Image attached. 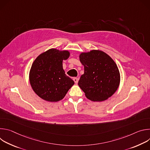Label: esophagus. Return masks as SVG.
Masks as SVG:
<instances>
[{"mask_svg": "<svg viewBox=\"0 0 150 150\" xmlns=\"http://www.w3.org/2000/svg\"><path fill=\"white\" fill-rule=\"evenodd\" d=\"M74 82H75V83H78V79L77 78H74Z\"/></svg>", "mask_w": 150, "mask_h": 150, "instance_id": "34e87169", "label": "esophagus"}]
</instances>
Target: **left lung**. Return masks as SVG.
Instances as JSON below:
<instances>
[{"instance_id": "8db88e82", "label": "left lung", "mask_w": 150, "mask_h": 150, "mask_svg": "<svg viewBox=\"0 0 150 150\" xmlns=\"http://www.w3.org/2000/svg\"><path fill=\"white\" fill-rule=\"evenodd\" d=\"M79 57L84 73L78 85L85 97L93 101H103L113 96L120 82V72L113 59L99 50L82 52Z\"/></svg>"}]
</instances>
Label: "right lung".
<instances>
[{"instance_id": "1", "label": "right lung", "mask_w": 150, "mask_h": 150, "mask_svg": "<svg viewBox=\"0 0 150 150\" xmlns=\"http://www.w3.org/2000/svg\"><path fill=\"white\" fill-rule=\"evenodd\" d=\"M69 56L68 50L52 48L34 60L29 80L32 89L41 98L49 102L59 101L74 85V81L66 75L63 69V61Z\"/></svg>"}]
</instances>
